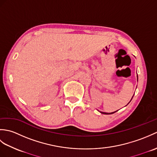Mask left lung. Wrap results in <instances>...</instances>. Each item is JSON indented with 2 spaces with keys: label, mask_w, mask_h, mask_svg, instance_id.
<instances>
[{
  "label": "left lung",
  "mask_w": 157,
  "mask_h": 157,
  "mask_svg": "<svg viewBox=\"0 0 157 157\" xmlns=\"http://www.w3.org/2000/svg\"><path fill=\"white\" fill-rule=\"evenodd\" d=\"M137 78H138V75H137ZM133 96H132V98H133ZM132 99H131V101H132ZM129 101V102H130ZM129 103H128V104H129ZM117 111H115V112H112V113H105V112H101V113H102V114H105V115H110V114H113V113H115V112H117Z\"/></svg>",
  "instance_id": "8db88e82"
}]
</instances>
